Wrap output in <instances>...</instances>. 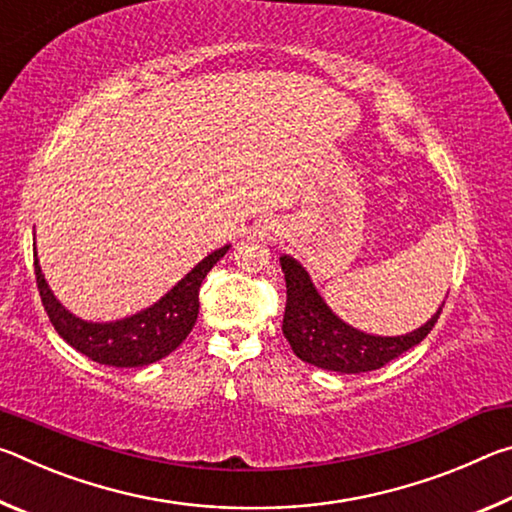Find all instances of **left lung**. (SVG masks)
<instances>
[{
    "label": "left lung",
    "instance_id": "8db88e82",
    "mask_svg": "<svg viewBox=\"0 0 512 512\" xmlns=\"http://www.w3.org/2000/svg\"><path fill=\"white\" fill-rule=\"evenodd\" d=\"M280 266L287 280V307H284L282 332L296 357L323 370L357 375L386 366L388 361L411 350L427 336L443 311L438 307L427 323L400 336L366 334L352 327L327 307L311 275L298 259L284 253Z\"/></svg>",
    "mask_w": 512,
    "mask_h": 512
}]
</instances>
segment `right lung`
<instances>
[{
  "mask_svg": "<svg viewBox=\"0 0 512 512\" xmlns=\"http://www.w3.org/2000/svg\"><path fill=\"white\" fill-rule=\"evenodd\" d=\"M228 250L230 246H223L201 259L151 307L133 316L108 320V323L83 320L60 305L42 273L38 250L33 257H36V280L42 305L63 341L103 366L142 368L164 359L187 339L198 318V291L205 275Z\"/></svg>",
  "mask_w": 512,
  "mask_h": 512,
  "instance_id": "1",
  "label": "right lung"
}]
</instances>
